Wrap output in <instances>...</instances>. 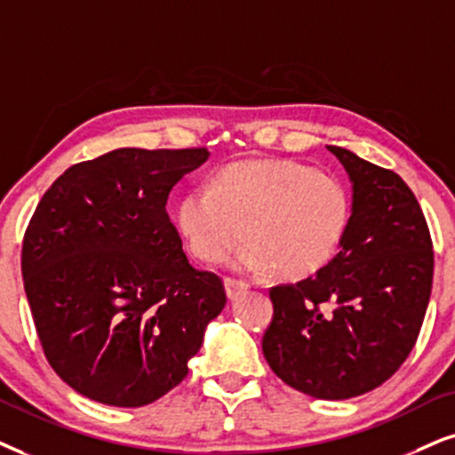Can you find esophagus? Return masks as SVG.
<instances>
[{
  "mask_svg": "<svg viewBox=\"0 0 455 455\" xmlns=\"http://www.w3.org/2000/svg\"><path fill=\"white\" fill-rule=\"evenodd\" d=\"M224 287H227V296L235 300V298H239L241 294H245L247 290H250V283L247 281H241V279H231L227 277L224 279Z\"/></svg>",
  "mask_w": 455,
  "mask_h": 455,
  "instance_id": "obj_1",
  "label": "esophagus"
}]
</instances>
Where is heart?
Returning a JSON list of instances; mask_svg holds the SVG:
<instances>
[{"label":"heart","mask_w":455,"mask_h":455,"mask_svg":"<svg viewBox=\"0 0 455 455\" xmlns=\"http://www.w3.org/2000/svg\"><path fill=\"white\" fill-rule=\"evenodd\" d=\"M350 222V195L331 172L290 159L227 165L178 201L176 227L195 260L220 264L243 237L237 267L277 268L283 279L317 275L340 250Z\"/></svg>","instance_id":"1"}]
</instances>
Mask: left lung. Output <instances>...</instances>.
Wrapping results in <instances>:
<instances>
[{"mask_svg":"<svg viewBox=\"0 0 455 455\" xmlns=\"http://www.w3.org/2000/svg\"><path fill=\"white\" fill-rule=\"evenodd\" d=\"M353 180V214L333 260L315 277L270 287L262 353L285 384L340 401L378 388L418 340L435 251L416 195L393 170L327 147Z\"/></svg>","mask_w":455,"mask_h":455,"instance_id":"left-lung-1","label":"left lung"}]
</instances>
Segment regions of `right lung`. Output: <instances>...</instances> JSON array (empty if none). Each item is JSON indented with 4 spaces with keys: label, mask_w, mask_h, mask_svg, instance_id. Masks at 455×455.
I'll list each match as a JSON object with an SVG mask.
<instances>
[{
    "label": "right lung",
    "mask_w": 455,
    "mask_h": 455,
    "mask_svg": "<svg viewBox=\"0 0 455 455\" xmlns=\"http://www.w3.org/2000/svg\"><path fill=\"white\" fill-rule=\"evenodd\" d=\"M208 148H117L68 168L22 239V281L44 355L79 395L142 407L178 387L222 279L188 264L165 204Z\"/></svg>",
    "instance_id": "add662e5"
}]
</instances>
